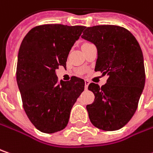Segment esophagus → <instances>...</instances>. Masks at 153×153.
<instances>
[{
  "instance_id": "esophagus-1",
  "label": "esophagus",
  "mask_w": 153,
  "mask_h": 153,
  "mask_svg": "<svg viewBox=\"0 0 153 153\" xmlns=\"http://www.w3.org/2000/svg\"><path fill=\"white\" fill-rule=\"evenodd\" d=\"M84 82H85V88H86V89H87V88H88V84H89V81H88V80H85V81H84Z\"/></svg>"
}]
</instances>
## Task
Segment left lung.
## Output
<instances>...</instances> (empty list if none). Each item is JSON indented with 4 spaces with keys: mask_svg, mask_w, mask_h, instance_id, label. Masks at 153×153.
Returning <instances> with one entry per match:
<instances>
[{
    "mask_svg": "<svg viewBox=\"0 0 153 153\" xmlns=\"http://www.w3.org/2000/svg\"><path fill=\"white\" fill-rule=\"evenodd\" d=\"M82 38L96 46L95 71L108 76L102 87L88 85L95 95L94 102L86 107L89 120L99 129L118 130L133 117L145 87L141 48L134 35L118 26L86 27Z\"/></svg>",
    "mask_w": 153,
    "mask_h": 153,
    "instance_id": "1",
    "label": "left lung"
}]
</instances>
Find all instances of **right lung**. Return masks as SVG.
Instances as JSON below:
<instances>
[{
	"mask_svg": "<svg viewBox=\"0 0 153 153\" xmlns=\"http://www.w3.org/2000/svg\"><path fill=\"white\" fill-rule=\"evenodd\" d=\"M85 27L47 24L31 29L23 39L16 79L24 110L33 126L53 134L67 126L73 105L84 90V80L58 82L56 70L66 67L69 52Z\"/></svg>",
	"mask_w": 153,
	"mask_h": 153,
	"instance_id": "obj_1",
	"label": "right lung"
}]
</instances>
